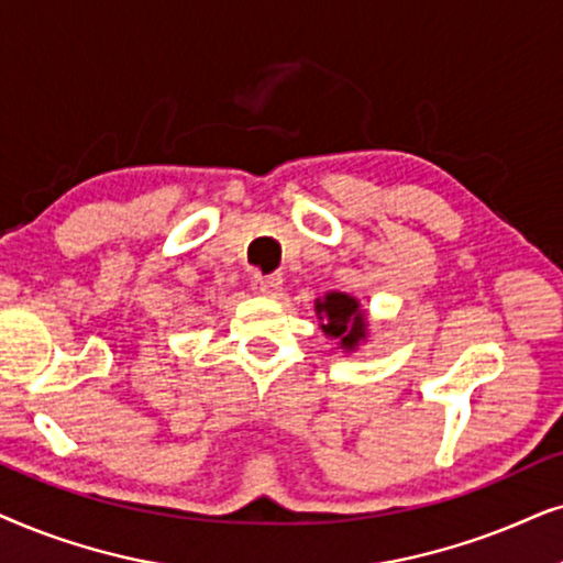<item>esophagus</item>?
<instances>
[{
  "instance_id": "34e87169",
  "label": "esophagus",
  "mask_w": 563,
  "mask_h": 563,
  "mask_svg": "<svg viewBox=\"0 0 563 563\" xmlns=\"http://www.w3.org/2000/svg\"><path fill=\"white\" fill-rule=\"evenodd\" d=\"M252 290L260 296H280L283 290V277L280 275H254L252 277Z\"/></svg>"
}]
</instances>
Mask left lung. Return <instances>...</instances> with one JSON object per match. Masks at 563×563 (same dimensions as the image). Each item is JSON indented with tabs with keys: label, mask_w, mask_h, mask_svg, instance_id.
Masks as SVG:
<instances>
[{
	"label": "left lung",
	"mask_w": 563,
	"mask_h": 563,
	"mask_svg": "<svg viewBox=\"0 0 563 563\" xmlns=\"http://www.w3.org/2000/svg\"><path fill=\"white\" fill-rule=\"evenodd\" d=\"M317 317L321 321V332L329 340H336V350H357V344L365 342V336H368L365 311L360 309L357 298L347 294L332 290L324 298H317Z\"/></svg>",
	"instance_id": "left-lung-1"
}]
</instances>
